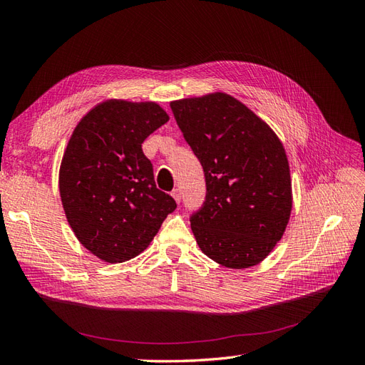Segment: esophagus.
Here are the masks:
<instances>
[{"mask_svg": "<svg viewBox=\"0 0 365 365\" xmlns=\"http://www.w3.org/2000/svg\"><path fill=\"white\" fill-rule=\"evenodd\" d=\"M172 196L175 197V201H176V202H181V200H182L181 189H173V190H172Z\"/></svg>", "mask_w": 365, "mask_h": 365, "instance_id": "esophagus-1", "label": "esophagus"}]
</instances>
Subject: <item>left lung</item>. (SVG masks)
Segmentation results:
<instances>
[{
	"label": "left lung",
	"mask_w": 365,
	"mask_h": 365,
	"mask_svg": "<svg viewBox=\"0 0 365 365\" xmlns=\"http://www.w3.org/2000/svg\"><path fill=\"white\" fill-rule=\"evenodd\" d=\"M170 108L205 176V200L190 215L197 245L227 268L254 267L282 239L292 208L280 140L224 93L184 98Z\"/></svg>",
	"instance_id": "obj_1"
}]
</instances>
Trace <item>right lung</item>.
Returning a JSON list of instances; mask_svg holds the SVG:
<instances>
[{"label": "right lung", "mask_w": 365, "mask_h": 365, "mask_svg": "<svg viewBox=\"0 0 365 365\" xmlns=\"http://www.w3.org/2000/svg\"><path fill=\"white\" fill-rule=\"evenodd\" d=\"M168 120L157 103L109 101L91 109L68 141L59 173L62 205L76 237L105 262L138 256L176 208L157 189L141 149Z\"/></svg>", "instance_id": "add662e5"}]
</instances>
